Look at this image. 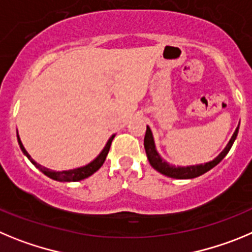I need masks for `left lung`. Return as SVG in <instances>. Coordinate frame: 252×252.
<instances>
[{"label": "left lung", "instance_id": "8db88e82", "mask_svg": "<svg viewBox=\"0 0 252 252\" xmlns=\"http://www.w3.org/2000/svg\"><path fill=\"white\" fill-rule=\"evenodd\" d=\"M237 133H239V126H237L235 133H233V135L231 137L230 142L227 143V146L225 147V149H223L214 160L203 163V164L187 165V167H176V165H172L169 164V163L165 162V160L159 156L157 149H156L153 134H152V130L148 126H147L146 137H144V149H146L149 163H151V165L156 169V171H158L159 173L164 174V176L167 177H171V178H177V180H189V178H196V177L206 173V172H208L210 169L214 168L215 165L219 164V163L225 158L226 154L228 153L231 147H232L233 142H235V139H236L237 137Z\"/></svg>", "mask_w": 252, "mask_h": 252}]
</instances>
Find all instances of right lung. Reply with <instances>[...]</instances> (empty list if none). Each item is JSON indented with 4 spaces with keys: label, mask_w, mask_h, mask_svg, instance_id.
<instances>
[{
    "label": "right lung",
    "mask_w": 252,
    "mask_h": 252,
    "mask_svg": "<svg viewBox=\"0 0 252 252\" xmlns=\"http://www.w3.org/2000/svg\"><path fill=\"white\" fill-rule=\"evenodd\" d=\"M114 137L115 135H112V137L109 138V140L106 142V144H105V147H104L103 151H101L100 153H99L98 157L95 158L94 160H92L89 164L83 165V167H79V168H75V169H69V171H60V172L51 171V169L45 168V167H42L41 164L36 163L35 160L31 158L30 154L27 153V151L25 149V147L22 146V142H21V139H20L19 134H17V140H19L20 148H21L22 153H24L25 156H26V157L31 160V163L35 165L36 168L40 169L42 173L46 174V176L50 177V178H53V180L60 181V182H76V181L85 180V178H88L89 176H92L93 173H95V172L100 168L101 165H103V163L105 162V158H106V156H108V152H109V149H110V144H112Z\"/></svg>",
    "instance_id": "obj_1"
}]
</instances>
